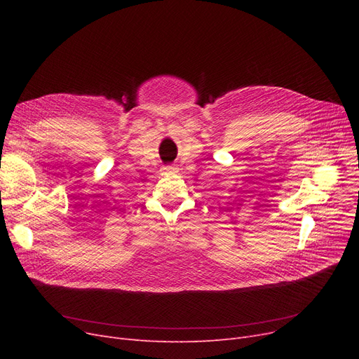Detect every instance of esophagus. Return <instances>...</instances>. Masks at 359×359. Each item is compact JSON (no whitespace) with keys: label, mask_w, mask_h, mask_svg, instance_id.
<instances>
[{"label":"esophagus","mask_w":359,"mask_h":359,"mask_svg":"<svg viewBox=\"0 0 359 359\" xmlns=\"http://www.w3.org/2000/svg\"><path fill=\"white\" fill-rule=\"evenodd\" d=\"M164 168L167 170V172H173V170H176V167H175L173 164H168V165H165Z\"/></svg>","instance_id":"1"}]
</instances>
